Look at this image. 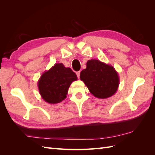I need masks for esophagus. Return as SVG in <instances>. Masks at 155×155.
I'll use <instances>...</instances> for the list:
<instances>
[{
  "label": "esophagus",
  "mask_w": 155,
  "mask_h": 155,
  "mask_svg": "<svg viewBox=\"0 0 155 155\" xmlns=\"http://www.w3.org/2000/svg\"><path fill=\"white\" fill-rule=\"evenodd\" d=\"M76 74H77V76H78V79H79V76H80V72H76Z\"/></svg>",
  "instance_id": "34e87169"
}]
</instances>
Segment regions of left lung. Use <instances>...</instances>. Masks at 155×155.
I'll use <instances>...</instances> for the list:
<instances>
[{
	"mask_svg": "<svg viewBox=\"0 0 155 155\" xmlns=\"http://www.w3.org/2000/svg\"><path fill=\"white\" fill-rule=\"evenodd\" d=\"M84 82L94 96L106 99L113 96L118 88L120 78L115 68L97 59L87 62V68L80 73Z\"/></svg>",
	"mask_w": 155,
	"mask_h": 155,
	"instance_id": "8db88e82",
	"label": "left lung"
}]
</instances>
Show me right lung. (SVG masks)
Wrapping results in <instances>:
<instances>
[{
  "instance_id": "1",
  "label": "right lung",
  "mask_w": 155,
  "mask_h": 155,
  "mask_svg": "<svg viewBox=\"0 0 155 155\" xmlns=\"http://www.w3.org/2000/svg\"><path fill=\"white\" fill-rule=\"evenodd\" d=\"M78 79L76 74L63 63H55L41 75L37 85L41 97L48 104H55L67 97L71 83Z\"/></svg>"
}]
</instances>
